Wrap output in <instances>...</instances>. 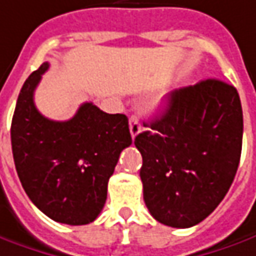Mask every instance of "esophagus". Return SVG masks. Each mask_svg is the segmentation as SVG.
<instances>
[{
	"label": "esophagus",
	"mask_w": 256,
	"mask_h": 256,
	"mask_svg": "<svg viewBox=\"0 0 256 256\" xmlns=\"http://www.w3.org/2000/svg\"><path fill=\"white\" fill-rule=\"evenodd\" d=\"M128 128H130V134H132L133 138L142 132V124H140L138 116H136V114L130 116V119H128Z\"/></svg>",
	"instance_id": "obj_1"
}]
</instances>
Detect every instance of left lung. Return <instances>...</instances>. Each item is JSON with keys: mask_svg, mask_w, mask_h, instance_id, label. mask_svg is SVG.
Segmentation results:
<instances>
[{"mask_svg": "<svg viewBox=\"0 0 256 256\" xmlns=\"http://www.w3.org/2000/svg\"><path fill=\"white\" fill-rule=\"evenodd\" d=\"M134 138L146 206L160 223L188 228L228 192L242 147L237 90L208 78L168 94L164 114Z\"/></svg>", "mask_w": 256, "mask_h": 256, "instance_id": "left-lung-1", "label": "left lung"}]
</instances>
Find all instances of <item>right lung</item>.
Listing matches in <instances>:
<instances>
[{
    "mask_svg": "<svg viewBox=\"0 0 256 256\" xmlns=\"http://www.w3.org/2000/svg\"><path fill=\"white\" fill-rule=\"evenodd\" d=\"M48 62L33 71L19 92L11 144L19 180L33 204L52 220L92 223L102 212L120 152L132 144L128 116L85 102L70 120L36 109L33 95Z\"/></svg>",
    "mask_w": 256,
    "mask_h": 256,
    "instance_id": "obj_1",
    "label": "right lung"
}]
</instances>
